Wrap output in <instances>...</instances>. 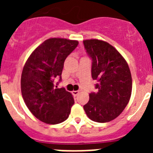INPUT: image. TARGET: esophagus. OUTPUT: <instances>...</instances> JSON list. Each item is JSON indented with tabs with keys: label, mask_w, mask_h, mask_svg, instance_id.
I'll list each match as a JSON object with an SVG mask.
<instances>
[{
	"label": "esophagus",
	"mask_w": 153,
	"mask_h": 153,
	"mask_svg": "<svg viewBox=\"0 0 153 153\" xmlns=\"http://www.w3.org/2000/svg\"><path fill=\"white\" fill-rule=\"evenodd\" d=\"M72 93H73V95H74V97H76V96H78V94L79 93V91H78V90H75V91H73Z\"/></svg>",
	"instance_id": "obj_1"
}]
</instances>
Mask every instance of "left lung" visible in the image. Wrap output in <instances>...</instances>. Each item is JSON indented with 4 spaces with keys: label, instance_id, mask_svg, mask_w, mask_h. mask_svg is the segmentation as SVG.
I'll return each instance as SVG.
<instances>
[{
    "label": "left lung",
    "instance_id": "1",
    "mask_svg": "<svg viewBox=\"0 0 153 153\" xmlns=\"http://www.w3.org/2000/svg\"><path fill=\"white\" fill-rule=\"evenodd\" d=\"M83 44L92 59V78L98 81V91L90 93L83 109L94 122H109L129 102L132 85L130 70L123 56L107 42L91 39L83 40Z\"/></svg>",
    "mask_w": 153,
    "mask_h": 153
}]
</instances>
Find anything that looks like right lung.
<instances>
[{
    "label": "right lung",
    "mask_w": 153,
    "mask_h": 153,
    "mask_svg": "<svg viewBox=\"0 0 153 153\" xmlns=\"http://www.w3.org/2000/svg\"><path fill=\"white\" fill-rule=\"evenodd\" d=\"M77 40L50 38L30 55L23 68L21 88L24 102L42 122L58 124L69 117L74 103L72 94L64 88H54L66 58L77 47Z\"/></svg>",
    "instance_id": "obj_1"
}]
</instances>
